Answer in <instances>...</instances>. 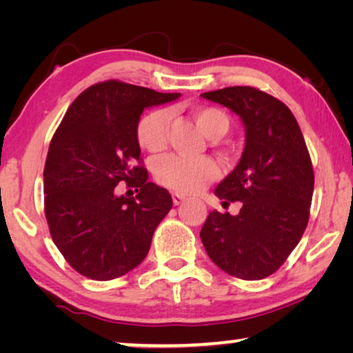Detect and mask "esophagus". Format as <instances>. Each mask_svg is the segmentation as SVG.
<instances>
[{
    "label": "esophagus",
    "mask_w": 353,
    "mask_h": 353,
    "mask_svg": "<svg viewBox=\"0 0 353 353\" xmlns=\"http://www.w3.org/2000/svg\"><path fill=\"white\" fill-rule=\"evenodd\" d=\"M172 199H173V204L178 205V204H181V202L185 201L186 197L183 196V194H180V192H173V194H172Z\"/></svg>",
    "instance_id": "1"
}]
</instances>
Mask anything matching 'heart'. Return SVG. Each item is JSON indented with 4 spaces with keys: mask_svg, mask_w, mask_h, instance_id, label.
Segmentation results:
<instances>
[{
    "mask_svg": "<svg viewBox=\"0 0 353 353\" xmlns=\"http://www.w3.org/2000/svg\"><path fill=\"white\" fill-rule=\"evenodd\" d=\"M192 119L207 138H221L230 130V117L219 108L192 110ZM170 112L163 108L151 109L138 120L137 139L144 151L161 152L167 146ZM219 173L216 163L207 156L188 157L168 154L154 162L157 183L178 192H196Z\"/></svg>",
    "mask_w": 353,
    "mask_h": 353,
    "instance_id": "obj_1",
    "label": "heart"
}]
</instances>
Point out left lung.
Listing matches in <instances>:
<instances>
[{
	"instance_id": "left-lung-1",
	"label": "left lung",
	"mask_w": 353,
	"mask_h": 353,
	"mask_svg": "<svg viewBox=\"0 0 353 353\" xmlns=\"http://www.w3.org/2000/svg\"><path fill=\"white\" fill-rule=\"evenodd\" d=\"M243 120L245 146L233 172L215 188L223 205L241 202L238 215L212 210L201 230L212 262L231 276L267 278L286 262L307 228L313 167L291 110L252 86L202 93Z\"/></svg>"
}]
</instances>
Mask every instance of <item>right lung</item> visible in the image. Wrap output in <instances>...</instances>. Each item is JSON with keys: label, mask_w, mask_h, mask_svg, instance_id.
I'll list each match as a JSON object with an SVG mask.
<instances>
[{"label": "right lung", "mask_w": 353, "mask_h": 353, "mask_svg": "<svg viewBox=\"0 0 353 353\" xmlns=\"http://www.w3.org/2000/svg\"><path fill=\"white\" fill-rule=\"evenodd\" d=\"M180 98L108 80L86 88L62 119L45 163V215L56 248L75 272L109 281L132 272L151 248L152 234L173 202L148 181L137 123L143 110ZM125 181L140 188L119 196Z\"/></svg>", "instance_id": "right-lung-1"}]
</instances>
